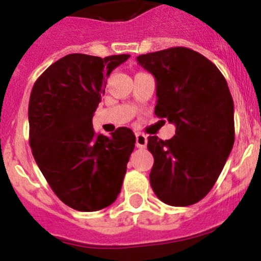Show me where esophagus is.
I'll list each match as a JSON object with an SVG mask.
<instances>
[{
	"instance_id": "obj_1",
	"label": "esophagus",
	"mask_w": 261,
	"mask_h": 261,
	"mask_svg": "<svg viewBox=\"0 0 261 261\" xmlns=\"http://www.w3.org/2000/svg\"><path fill=\"white\" fill-rule=\"evenodd\" d=\"M147 144V137L142 133H136V146L138 149H144Z\"/></svg>"
}]
</instances>
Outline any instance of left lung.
Listing matches in <instances>:
<instances>
[{
  "instance_id": "8db88e82",
  "label": "left lung",
  "mask_w": 261,
  "mask_h": 261,
  "mask_svg": "<svg viewBox=\"0 0 261 261\" xmlns=\"http://www.w3.org/2000/svg\"><path fill=\"white\" fill-rule=\"evenodd\" d=\"M155 77L154 114L176 125L171 140L147 137L150 186L161 201L188 206L208 195L234 145V102L211 60L186 47L137 57Z\"/></svg>"
}]
</instances>
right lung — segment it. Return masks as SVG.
Segmentation results:
<instances>
[{"mask_svg":"<svg viewBox=\"0 0 261 261\" xmlns=\"http://www.w3.org/2000/svg\"><path fill=\"white\" fill-rule=\"evenodd\" d=\"M129 55L62 57L36 80L29 103L30 146L52 191L70 208L95 212L116 200L135 133H95L93 115L107 78Z\"/></svg>","mask_w":261,"mask_h":261,"instance_id":"add662e5","label":"right lung"}]
</instances>
